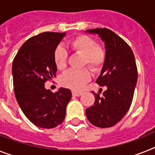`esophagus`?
I'll return each mask as SVG.
<instances>
[{
    "mask_svg": "<svg viewBox=\"0 0 155 155\" xmlns=\"http://www.w3.org/2000/svg\"><path fill=\"white\" fill-rule=\"evenodd\" d=\"M82 94L83 93L80 91H72V95L75 96V97H80Z\"/></svg>",
    "mask_w": 155,
    "mask_h": 155,
    "instance_id": "esophagus-1",
    "label": "esophagus"
}]
</instances>
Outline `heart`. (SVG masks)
<instances>
[{
    "label": "heart",
    "instance_id": "b5f03b06",
    "mask_svg": "<svg viewBox=\"0 0 155 155\" xmlns=\"http://www.w3.org/2000/svg\"><path fill=\"white\" fill-rule=\"evenodd\" d=\"M70 48L75 53L84 55V65L87 64L94 71L102 67L106 59V50L102 46L97 45L94 38L86 35H80L68 42ZM68 53L61 46H57L53 53V61L59 70H64L67 66ZM91 80V73L87 68L81 70H69L61 78L63 86L70 89L79 91L84 87L86 83Z\"/></svg>",
    "mask_w": 155,
    "mask_h": 155
}]
</instances>
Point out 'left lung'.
Here are the masks:
<instances>
[{
  "label": "left lung",
  "mask_w": 155,
  "mask_h": 155,
  "mask_svg": "<svg viewBox=\"0 0 155 155\" xmlns=\"http://www.w3.org/2000/svg\"><path fill=\"white\" fill-rule=\"evenodd\" d=\"M87 32L97 34L105 42L106 59L96 83L106 90L102 96L92 91L95 101L86 115L96 127L110 128L124 117L132 104L138 78L135 56L129 45L107 28Z\"/></svg>",
  "instance_id": "1"
}]
</instances>
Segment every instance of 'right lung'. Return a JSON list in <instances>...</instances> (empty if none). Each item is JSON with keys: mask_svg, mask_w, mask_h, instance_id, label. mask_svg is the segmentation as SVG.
<instances>
[{"mask_svg": "<svg viewBox=\"0 0 155 155\" xmlns=\"http://www.w3.org/2000/svg\"><path fill=\"white\" fill-rule=\"evenodd\" d=\"M65 35L43 32L31 37L23 44L12 62L15 98L30 121L41 128L61 124L71 100L69 89L61 87L53 93L45 87V82L56 76L53 53Z\"/></svg>", "mask_w": 155, "mask_h": 155, "instance_id": "obj_1", "label": "right lung"}]
</instances>
